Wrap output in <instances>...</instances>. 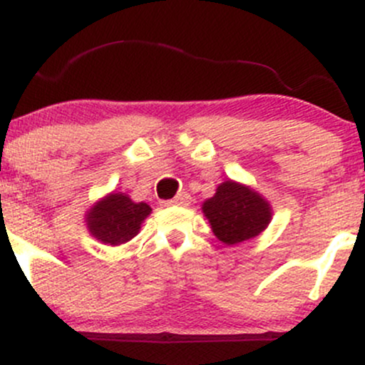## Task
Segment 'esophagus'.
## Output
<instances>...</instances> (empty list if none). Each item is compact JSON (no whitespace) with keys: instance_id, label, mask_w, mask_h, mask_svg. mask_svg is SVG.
<instances>
[{"instance_id":"obj_1","label":"esophagus","mask_w":365,"mask_h":365,"mask_svg":"<svg viewBox=\"0 0 365 365\" xmlns=\"http://www.w3.org/2000/svg\"><path fill=\"white\" fill-rule=\"evenodd\" d=\"M192 202V197L187 194V192H180V194L175 197V199L168 200V206H182V207H187L188 204Z\"/></svg>"}]
</instances>
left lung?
<instances>
[{
  "label": "left lung",
  "instance_id": "obj_1",
  "mask_svg": "<svg viewBox=\"0 0 365 365\" xmlns=\"http://www.w3.org/2000/svg\"><path fill=\"white\" fill-rule=\"evenodd\" d=\"M202 212L217 240L226 245L257 237L273 216L269 202L259 192L233 180L217 185L216 194L202 204Z\"/></svg>",
  "mask_w": 365,
  "mask_h": 365
}]
</instances>
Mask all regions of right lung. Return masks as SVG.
Returning <instances> with one entry per match:
<instances>
[{"instance_id": "1", "label": "right lung", "mask_w": 365, "mask_h": 365, "mask_svg": "<svg viewBox=\"0 0 365 365\" xmlns=\"http://www.w3.org/2000/svg\"><path fill=\"white\" fill-rule=\"evenodd\" d=\"M150 211L153 209L145 202H133L127 194L113 192L87 211V230L103 244H127L139 233L142 221Z\"/></svg>"}]
</instances>
